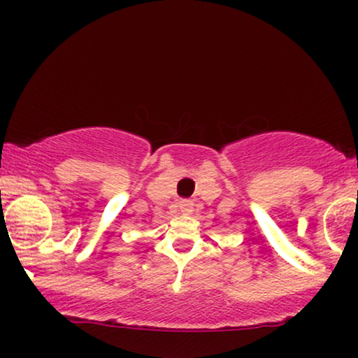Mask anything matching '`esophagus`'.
Wrapping results in <instances>:
<instances>
[{
	"label": "esophagus",
	"instance_id": "1",
	"mask_svg": "<svg viewBox=\"0 0 358 358\" xmlns=\"http://www.w3.org/2000/svg\"><path fill=\"white\" fill-rule=\"evenodd\" d=\"M178 208H180V212L185 213V215H188V213L193 212V202L188 199H182L178 202Z\"/></svg>",
	"mask_w": 358,
	"mask_h": 358
}]
</instances>
